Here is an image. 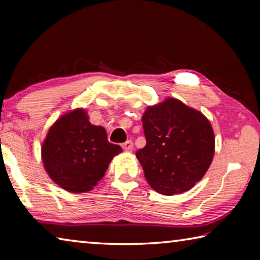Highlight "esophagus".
<instances>
[{"instance_id": "esophagus-1", "label": "esophagus", "mask_w": 260, "mask_h": 260, "mask_svg": "<svg viewBox=\"0 0 260 260\" xmlns=\"http://www.w3.org/2000/svg\"><path fill=\"white\" fill-rule=\"evenodd\" d=\"M122 149H124L125 151H131L132 149H133V142H132L131 140H128V141H126L125 143H122Z\"/></svg>"}]
</instances>
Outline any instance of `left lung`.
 <instances>
[{"label": "left lung", "instance_id": "left-lung-1", "mask_svg": "<svg viewBox=\"0 0 260 260\" xmlns=\"http://www.w3.org/2000/svg\"><path fill=\"white\" fill-rule=\"evenodd\" d=\"M146 147L136 151L144 177L162 195L188 191L204 177L214 156V133L203 113L167 98L142 116Z\"/></svg>", "mask_w": 260, "mask_h": 260}]
</instances>
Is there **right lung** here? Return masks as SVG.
Instances as JSON below:
<instances>
[{
  "mask_svg": "<svg viewBox=\"0 0 260 260\" xmlns=\"http://www.w3.org/2000/svg\"><path fill=\"white\" fill-rule=\"evenodd\" d=\"M122 150L108 141L102 126L91 125L85 109L60 116L48 131L41 157L49 178L67 191H90Z\"/></svg>",
  "mask_w": 260,
  "mask_h": 260,
  "instance_id": "add662e5",
  "label": "right lung"
}]
</instances>
